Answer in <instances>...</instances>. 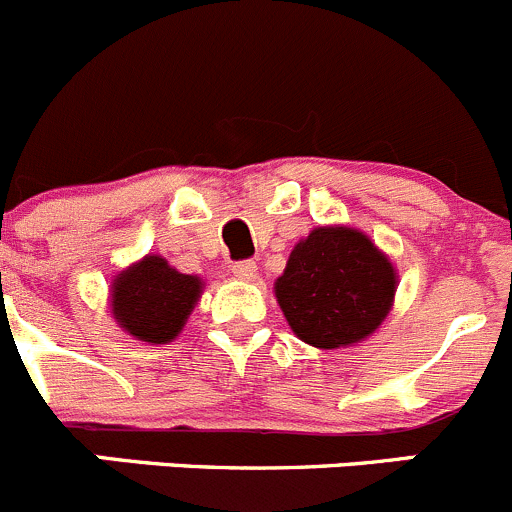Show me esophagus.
<instances>
[{
    "instance_id": "1",
    "label": "esophagus",
    "mask_w": 512,
    "mask_h": 512,
    "mask_svg": "<svg viewBox=\"0 0 512 512\" xmlns=\"http://www.w3.org/2000/svg\"><path fill=\"white\" fill-rule=\"evenodd\" d=\"M231 271H234V276L239 278V281H254L258 276V268L254 261H239L231 266Z\"/></svg>"
}]
</instances>
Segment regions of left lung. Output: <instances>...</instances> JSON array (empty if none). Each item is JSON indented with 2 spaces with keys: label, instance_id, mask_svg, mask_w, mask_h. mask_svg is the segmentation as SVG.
I'll return each mask as SVG.
<instances>
[{
  "label": "left lung",
  "instance_id": "8db88e82",
  "mask_svg": "<svg viewBox=\"0 0 512 512\" xmlns=\"http://www.w3.org/2000/svg\"><path fill=\"white\" fill-rule=\"evenodd\" d=\"M398 273L371 236L343 224L316 226L293 246L273 293L291 331L321 351L348 348L381 328Z\"/></svg>",
  "mask_w": 512,
  "mask_h": 512
}]
</instances>
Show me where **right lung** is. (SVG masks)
I'll list each match as a JSON object with an SVG mask.
<instances>
[{
  "mask_svg": "<svg viewBox=\"0 0 512 512\" xmlns=\"http://www.w3.org/2000/svg\"><path fill=\"white\" fill-rule=\"evenodd\" d=\"M204 293V278L181 273L159 254H146L111 278L109 311L136 341L171 343Z\"/></svg>",
  "mask_w": 512,
  "mask_h": 512,
  "instance_id": "1",
  "label": "right lung"
}]
</instances>
